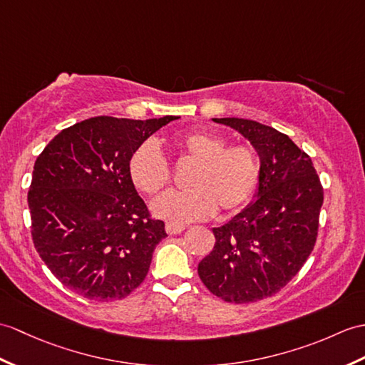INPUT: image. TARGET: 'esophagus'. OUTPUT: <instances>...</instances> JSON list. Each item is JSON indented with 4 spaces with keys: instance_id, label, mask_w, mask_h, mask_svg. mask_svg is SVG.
Masks as SVG:
<instances>
[{
    "instance_id": "obj_1",
    "label": "esophagus",
    "mask_w": 365,
    "mask_h": 365,
    "mask_svg": "<svg viewBox=\"0 0 365 365\" xmlns=\"http://www.w3.org/2000/svg\"><path fill=\"white\" fill-rule=\"evenodd\" d=\"M183 230H185L183 225H177V224H171V222L166 224V233L168 235H180Z\"/></svg>"
}]
</instances>
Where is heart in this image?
I'll use <instances>...</instances> for the list:
<instances>
[{"mask_svg":"<svg viewBox=\"0 0 365 365\" xmlns=\"http://www.w3.org/2000/svg\"><path fill=\"white\" fill-rule=\"evenodd\" d=\"M174 146L197 163L190 191H174L152 203V211L171 224L207 219L221 208L224 215L240 213L255 199L261 182V162L250 144L228 146L222 135L192 130L177 135ZM129 175L140 191L157 196L171 182V166L155 141L146 140L132 152Z\"/></svg>","mask_w":365,"mask_h":365,"instance_id":"b5f03b06","label":"heart"}]
</instances>
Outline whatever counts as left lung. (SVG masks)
I'll list each match as a JSON object with an SVG mask.
<instances>
[{
	"instance_id": "8db88e82",
	"label": "left lung",
	"mask_w": 365,
	"mask_h": 365,
	"mask_svg": "<svg viewBox=\"0 0 365 365\" xmlns=\"http://www.w3.org/2000/svg\"><path fill=\"white\" fill-rule=\"evenodd\" d=\"M238 130L259 155L261 182L241 213L215 227V247L197 272L228 303L258 302L299 274L317 240L324 188L307 152L287 135L242 118H213Z\"/></svg>"
}]
</instances>
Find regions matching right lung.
Segmentation results:
<instances>
[{"mask_svg": "<svg viewBox=\"0 0 365 365\" xmlns=\"http://www.w3.org/2000/svg\"><path fill=\"white\" fill-rule=\"evenodd\" d=\"M179 116H95L66 127L37 157L28 192L40 258L63 286L121 300L146 278L165 222L152 219L129 175L132 152Z\"/></svg>", "mask_w": 365, "mask_h": 365, "instance_id": "add662e5", "label": "right lung"}]
</instances>
